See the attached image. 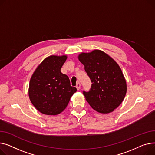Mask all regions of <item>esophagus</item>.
I'll list each match as a JSON object with an SVG mask.
<instances>
[{
  "label": "esophagus",
  "instance_id": "obj_1",
  "mask_svg": "<svg viewBox=\"0 0 155 155\" xmlns=\"http://www.w3.org/2000/svg\"><path fill=\"white\" fill-rule=\"evenodd\" d=\"M76 88H77V89L78 90H79L80 89V87H81V84H80V83L79 82H78V83H77V84H76Z\"/></svg>",
  "mask_w": 155,
  "mask_h": 155
}]
</instances>
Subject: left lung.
<instances>
[{
	"label": "left lung",
	"mask_w": 155,
	"mask_h": 155,
	"mask_svg": "<svg viewBox=\"0 0 155 155\" xmlns=\"http://www.w3.org/2000/svg\"><path fill=\"white\" fill-rule=\"evenodd\" d=\"M78 59L92 82L89 91H83L86 101L98 113L113 112L123 102L127 91L120 66L108 54L98 49L81 52Z\"/></svg>",
	"instance_id": "obj_1"
}]
</instances>
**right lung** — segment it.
Returning a JSON list of instances; mask_svg holds the SVG:
<instances>
[{"label": "right lung", "mask_w": 155, "mask_h": 155, "mask_svg": "<svg viewBox=\"0 0 155 155\" xmlns=\"http://www.w3.org/2000/svg\"><path fill=\"white\" fill-rule=\"evenodd\" d=\"M67 58L66 55L47 57L31 76L29 86L30 101L44 114L54 116L62 113L77 91L75 87L71 86L68 76L61 71Z\"/></svg>", "instance_id": "obj_1"}]
</instances>
